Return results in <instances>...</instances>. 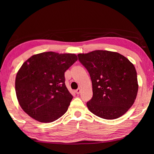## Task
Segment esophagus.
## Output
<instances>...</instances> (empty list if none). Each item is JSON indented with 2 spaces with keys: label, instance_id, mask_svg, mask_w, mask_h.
<instances>
[{
  "label": "esophagus",
  "instance_id": "1",
  "mask_svg": "<svg viewBox=\"0 0 154 154\" xmlns=\"http://www.w3.org/2000/svg\"><path fill=\"white\" fill-rule=\"evenodd\" d=\"M75 93H76V94H79L81 93V89H80V88H79V89H77V90H75Z\"/></svg>",
  "mask_w": 154,
  "mask_h": 154
}]
</instances>
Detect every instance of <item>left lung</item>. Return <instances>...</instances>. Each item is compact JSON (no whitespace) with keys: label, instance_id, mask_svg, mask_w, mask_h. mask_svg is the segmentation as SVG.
<instances>
[{"label":"left lung","instance_id":"left-lung-1","mask_svg":"<svg viewBox=\"0 0 154 154\" xmlns=\"http://www.w3.org/2000/svg\"><path fill=\"white\" fill-rule=\"evenodd\" d=\"M90 75L93 97L87 103L96 116L112 120L125 114L135 101L138 90L134 65L116 52L96 50L77 55Z\"/></svg>","mask_w":154,"mask_h":154}]
</instances>
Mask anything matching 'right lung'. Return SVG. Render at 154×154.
I'll return each instance as SVG.
<instances>
[{
	"mask_svg": "<svg viewBox=\"0 0 154 154\" xmlns=\"http://www.w3.org/2000/svg\"><path fill=\"white\" fill-rule=\"evenodd\" d=\"M75 54L44 52L22 64L15 81L16 97L26 113L41 122H51L67 112L72 94L65 84V72Z\"/></svg>",
	"mask_w": 154,
	"mask_h": 154,
	"instance_id": "add662e5",
	"label": "right lung"
}]
</instances>
